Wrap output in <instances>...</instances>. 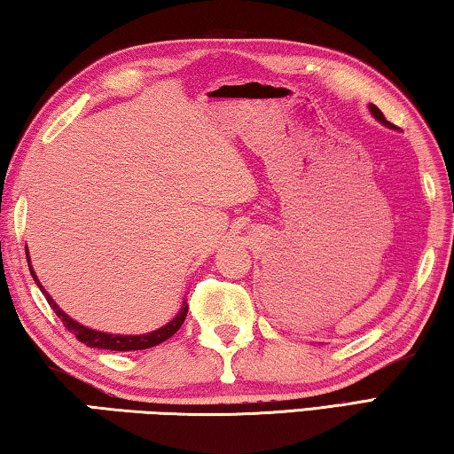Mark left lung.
Wrapping results in <instances>:
<instances>
[{
    "label": "left lung",
    "instance_id": "8db88e82",
    "mask_svg": "<svg viewBox=\"0 0 454 454\" xmlns=\"http://www.w3.org/2000/svg\"><path fill=\"white\" fill-rule=\"evenodd\" d=\"M368 110H371V114L372 116L380 121V124H384V126H388V128H393V124H390V121H387L384 120V116H382V112L379 110V107H376L374 104H368Z\"/></svg>",
    "mask_w": 454,
    "mask_h": 454
}]
</instances>
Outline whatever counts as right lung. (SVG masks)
<instances>
[{
    "label": "right lung",
    "instance_id": "add662e5",
    "mask_svg": "<svg viewBox=\"0 0 454 454\" xmlns=\"http://www.w3.org/2000/svg\"><path fill=\"white\" fill-rule=\"evenodd\" d=\"M27 264H29V272H32L35 284L40 286L42 294L45 296V301H48V304L51 306L53 312L58 314V318L64 322V326L70 330L72 334H75V338H78L80 342H83L90 348H106V350L128 352V350H144V348L158 347V344H162L164 340H168V338L178 333L180 326L184 325V320H186L188 302L184 301L180 312L176 314V317L170 322H168V325H164L162 328H158V330H152V333H145V334H110V333H102V330L88 328V326L80 325V322H75L72 317H67V314L61 310L56 302H53V298L48 294V290L42 286L40 280H37V276L34 272V266H32V262H29V252H27Z\"/></svg>",
    "mask_w": 454,
    "mask_h": 454
}]
</instances>
